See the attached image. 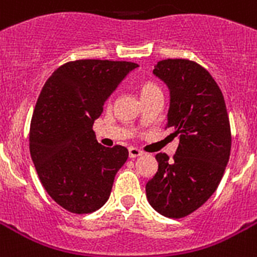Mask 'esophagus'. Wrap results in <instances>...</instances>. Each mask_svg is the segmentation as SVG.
I'll return each mask as SVG.
<instances>
[{"mask_svg":"<svg viewBox=\"0 0 257 257\" xmlns=\"http://www.w3.org/2000/svg\"><path fill=\"white\" fill-rule=\"evenodd\" d=\"M128 150H129V157L131 158H136V157H140V156H143V152L135 147H131Z\"/></svg>","mask_w":257,"mask_h":257,"instance_id":"34e87169","label":"esophagus"}]
</instances>
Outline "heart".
<instances>
[{"instance_id": "1", "label": "heart", "mask_w": 257, "mask_h": 257, "mask_svg": "<svg viewBox=\"0 0 257 257\" xmlns=\"http://www.w3.org/2000/svg\"><path fill=\"white\" fill-rule=\"evenodd\" d=\"M158 87L154 83H150V81H147V83H144L143 87H141V93L149 92V91H153V89H157Z\"/></svg>"}]
</instances>
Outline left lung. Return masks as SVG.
<instances>
[{"instance_id": "obj_1", "label": "left lung", "mask_w": 257, "mask_h": 257, "mask_svg": "<svg viewBox=\"0 0 257 257\" xmlns=\"http://www.w3.org/2000/svg\"><path fill=\"white\" fill-rule=\"evenodd\" d=\"M153 74L168 85V124L179 144L173 160L158 153V170L147 183L150 206L183 218L211 197L231 152V129L220 88L207 70L187 59H165Z\"/></svg>"}]
</instances>
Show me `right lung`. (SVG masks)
Wrapping results in <instances>:
<instances>
[{
    "instance_id": "obj_1",
    "label": "right lung",
    "mask_w": 257,
    "mask_h": 257,
    "mask_svg": "<svg viewBox=\"0 0 257 257\" xmlns=\"http://www.w3.org/2000/svg\"><path fill=\"white\" fill-rule=\"evenodd\" d=\"M132 62L81 59L60 66L47 79L30 125V154L50 197L74 214L99 210L116 173L128 160L121 145L97 143L92 125Z\"/></svg>"
}]
</instances>
